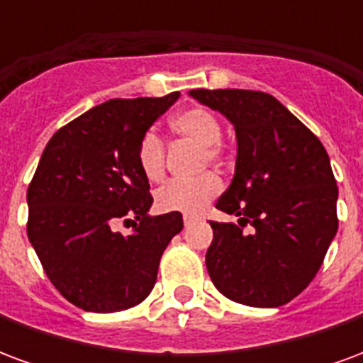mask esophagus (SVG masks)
I'll return each instance as SVG.
<instances>
[{
    "instance_id": "1",
    "label": "esophagus",
    "mask_w": 363,
    "mask_h": 363,
    "mask_svg": "<svg viewBox=\"0 0 363 363\" xmlns=\"http://www.w3.org/2000/svg\"><path fill=\"white\" fill-rule=\"evenodd\" d=\"M182 221H184V228H190V225L196 221V218H194V216H184V220Z\"/></svg>"
}]
</instances>
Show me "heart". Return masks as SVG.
<instances>
[{
  "label": "heart",
  "instance_id": "heart-1",
  "mask_svg": "<svg viewBox=\"0 0 363 363\" xmlns=\"http://www.w3.org/2000/svg\"><path fill=\"white\" fill-rule=\"evenodd\" d=\"M169 126L179 138L196 143L204 151V161L220 159L221 122L213 112L194 106L174 114ZM138 163L150 181L157 182L165 174V143L161 135L147 132L138 147ZM221 192L218 174L206 173L194 181H171L157 190V208L163 212L196 216Z\"/></svg>",
  "mask_w": 363,
  "mask_h": 363
}]
</instances>
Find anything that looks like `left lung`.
Returning a JSON list of instances; mask_svg holds the SVG:
<instances>
[{"instance_id": "left-lung-1", "label": "left lung", "mask_w": 363, "mask_h": 363, "mask_svg": "<svg viewBox=\"0 0 363 363\" xmlns=\"http://www.w3.org/2000/svg\"><path fill=\"white\" fill-rule=\"evenodd\" d=\"M198 103L235 128V174L216 208L237 223L210 221L206 267L237 303L280 307L319 272L338 229L330 159L309 128L268 93L194 89ZM251 225V232H243Z\"/></svg>"}]
</instances>
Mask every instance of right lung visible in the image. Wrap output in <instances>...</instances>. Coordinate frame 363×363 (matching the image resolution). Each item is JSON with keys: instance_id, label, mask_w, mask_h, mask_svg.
I'll return each instance as SVG.
<instances>
[{"instance_id": "obj_1", "label": "right lung", "mask_w": 363, "mask_h": 363, "mask_svg": "<svg viewBox=\"0 0 363 363\" xmlns=\"http://www.w3.org/2000/svg\"><path fill=\"white\" fill-rule=\"evenodd\" d=\"M181 93L112 99L60 128L27 190L28 241L54 288L91 313L142 303L161 255L182 229L177 212L150 216V181L138 147ZM118 219L132 234L113 231Z\"/></svg>"}]
</instances>
